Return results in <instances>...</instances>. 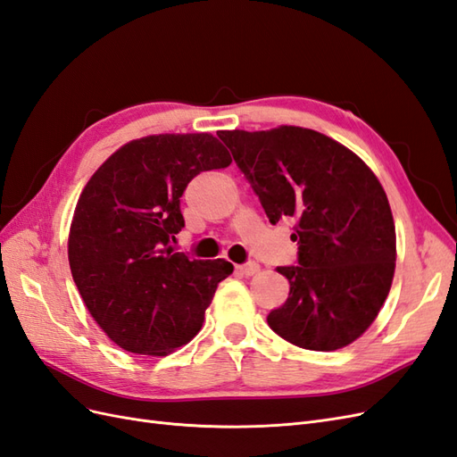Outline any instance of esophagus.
I'll return each instance as SVG.
<instances>
[{"label":"esophagus","instance_id":"34e87169","mask_svg":"<svg viewBox=\"0 0 457 457\" xmlns=\"http://www.w3.org/2000/svg\"><path fill=\"white\" fill-rule=\"evenodd\" d=\"M236 270L239 273H243V276H254L256 271H260V266L256 262H246V264H241V266H236Z\"/></svg>","mask_w":457,"mask_h":457}]
</instances>
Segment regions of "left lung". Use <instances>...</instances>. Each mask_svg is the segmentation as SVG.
Instances as JSON below:
<instances>
[{
    "label": "left lung",
    "instance_id": "obj_1",
    "mask_svg": "<svg viewBox=\"0 0 457 457\" xmlns=\"http://www.w3.org/2000/svg\"><path fill=\"white\" fill-rule=\"evenodd\" d=\"M271 224L296 221L298 266L278 268L289 298L268 325L295 346L331 352L370 329L396 268V229L381 181L356 153L316 129H221Z\"/></svg>",
    "mask_w": 457,
    "mask_h": 457
}]
</instances>
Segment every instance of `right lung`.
<instances>
[{
	"instance_id": "1",
	"label": "right lung",
	"mask_w": 457,
	"mask_h": 457,
	"mask_svg": "<svg viewBox=\"0 0 457 457\" xmlns=\"http://www.w3.org/2000/svg\"><path fill=\"white\" fill-rule=\"evenodd\" d=\"M231 164L212 134H159L126 143L89 178L76 203L69 264L91 318L114 345L166 356L203 328L224 258L174 253L189 181Z\"/></svg>"
}]
</instances>
